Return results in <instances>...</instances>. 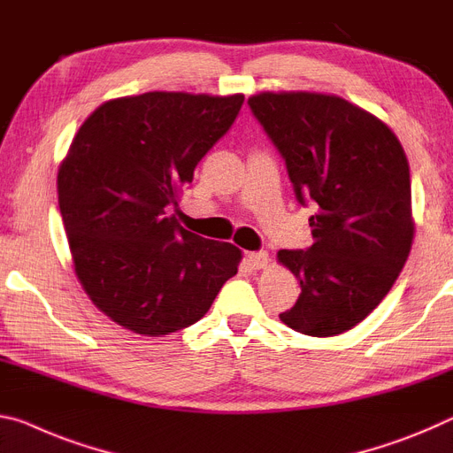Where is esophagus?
<instances>
[{"instance_id":"esophagus-1","label":"esophagus","mask_w":453,"mask_h":453,"mask_svg":"<svg viewBox=\"0 0 453 453\" xmlns=\"http://www.w3.org/2000/svg\"><path fill=\"white\" fill-rule=\"evenodd\" d=\"M247 261L253 269H265V266L269 265V255H266L265 250H255V253L247 255Z\"/></svg>"}]
</instances>
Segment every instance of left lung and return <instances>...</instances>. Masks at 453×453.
Masks as SVG:
<instances>
[{
  "mask_svg": "<svg viewBox=\"0 0 453 453\" xmlns=\"http://www.w3.org/2000/svg\"><path fill=\"white\" fill-rule=\"evenodd\" d=\"M250 112L285 160L313 244L279 250L301 295L280 313L313 337L349 331L380 305L413 239L410 165L388 126L339 96L263 92Z\"/></svg>",
  "mask_w": 453,
  "mask_h": 453,
  "instance_id": "8db88e82",
  "label": "left lung"
}]
</instances>
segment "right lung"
<instances>
[{"label":"right lung","instance_id":"obj_1","mask_svg":"<svg viewBox=\"0 0 453 453\" xmlns=\"http://www.w3.org/2000/svg\"><path fill=\"white\" fill-rule=\"evenodd\" d=\"M242 102L146 92L102 104L73 138L59 212L81 287L122 327L152 337L188 327L239 271V249L187 231L166 209Z\"/></svg>","mask_w":453,"mask_h":453}]
</instances>
